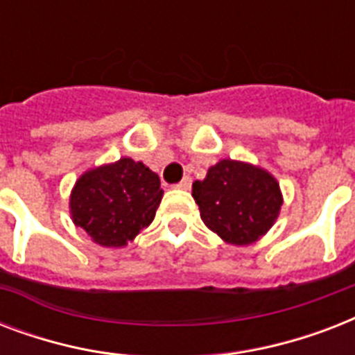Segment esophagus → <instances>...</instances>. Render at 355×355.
I'll list each match as a JSON object with an SVG mask.
<instances>
[{
	"label": "esophagus",
	"instance_id": "34e87169",
	"mask_svg": "<svg viewBox=\"0 0 355 355\" xmlns=\"http://www.w3.org/2000/svg\"><path fill=\"white\" fill-rule=\"evenodd\" d=\"M175 188H178V189H189V188H191V178L184 177L182 180H180V182H178L177 186H175Z\"/></svg>",
	"mask_w": 355,
	"mask_h": 355
}]
</instances>
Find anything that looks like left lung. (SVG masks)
Here are the masks:
<instances>
[{
  "instance_id": "left-lung-1",
  "label": "left lung",
  "mask_w": 355,
  "mask_h": 355,
  "mask_svg": "<svg viewBox=\"0 0 355 355\" xmlns=\"http://www.w3.org/2000/svg\"><path fill=\"white\" fill-rule=\"evenodd\" d=\"M200 219L223 241L247 247L259 241L280 216V184L267 169L248 162L219 160L193 182Z\"/></svg>"
}]
</instances>
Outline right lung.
Wrapping results in <instances>:
<instances>
[{
	"label": "right lung",
	"mask_w": 355,
	"mask_h": 355,
	"mask_svg": "<svg viewBox=\"0 0 355 355\" xmlns=\"http://www.w3.org/2000/svg\"><path fill=\"white\" fill-rule=\"evenodd\" d=\"M162 197L158 175L123 156L77 178L69 195V216L94 243L121 248L153 223Z\"/></svg>",
	"instance_id": "right-lung-1"
}]
</instances>
